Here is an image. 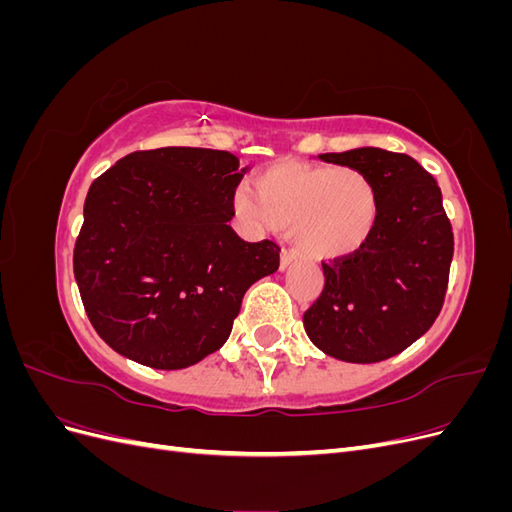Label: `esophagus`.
<instances>
[{"instance_id":"esophagus-1","label":"esophagus","mask_w":512,"mask_h":512,"mask_svg":"<svg viewBox=\"0 0 512 512\" xmlns=\"http://www.w3.org/2000/svg\"><path fill=\"white\" fill-rule=\"evenodd\" d=\"M294 260H297V254L290 252V250H282V254H280V271L290 269Z\"/></svg>"}]
</instances>
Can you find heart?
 Returning a JSON list of instances; mask_svg holds the SVG:
<instances>
[{
  "mask_svg": "<svg viewBox=\"0 0 512 512\" xmlns=\"http://www.w3.org/2000/svg\"><path fill=\"white\" fill-rule=\"evenodd\" d=\"M232 211L239 224L265 235L292 228L305 256L333 260L361 252L380 220L376 183L354 166L275 164L250 188L235 190Z\"/></svg>",
  "mask_w": 512,
  "mask_h": 512,
  "instance_id": "1",
  "label": "heart"
}]
</instances>
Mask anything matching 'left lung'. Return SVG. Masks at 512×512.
<instances>
[{"instance_id": "obj_1", "label": "left lung", "mask_w": 512, "mask_h": 512, "mask_svg": "<svg viewBox=\"0 0 512 512\" xmlns=\"http://www.w3.org/2000/svg\"><path fill=\"white\" fill-rule=\"evenodd\" d=\"M320 160L363 170L376 183L380 220L361 252L322 265L324 290L303 327L346 363H378L412 346L436 322L453 260L442 192L406 153L359 147Z\"/></svg>"}]
</instances>
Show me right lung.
<instances>
[{
  "label": "right lung",
  "mask_w": 512,
  "mask_h": 512,
  "mask_svg": "<svg viewBox=\"0 0 512 512\" xmlns=\"http://www.w3.org/2000/svg\"><path fill=\"white\" fill-rule=\"evenodd\" d=\"M247 168L228 151H134L87 192L74 277L104 342L153 369L220 350L243 294L280 267V247L228 226Z\"/></svg>",
  "instance_id": "1"
}]
</instances>
